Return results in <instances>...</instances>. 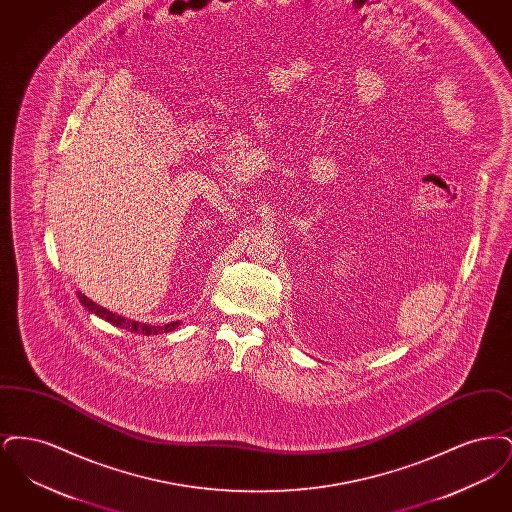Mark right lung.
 Instances as JSON below:
<instances>
[{"label":"right lung","instance_id":"right-lung-1","mask_svg":"<svg viewBox=\"0 0 512 512\" xmlns=\"http://www.w3.org/2000/svg\"><path fill=\"white\" fill-rule=\"evenodd\" d=\"M76 295H78L80 303H82L90 313H94V315H98L99 318L111 322L113 326H119V328H124V330L134 332V334L155 336V334H161V332H172V330L178 328V324H180V322H171V324H165V326H151V324H146V322L130 320V318H124L121 317V315H117V313H113V311H107L105 307H101L98 303H94L92 299H88L84 293L78 292Z\"/></svg>","mask_w":512,"mask_h":512}]
</instances>
